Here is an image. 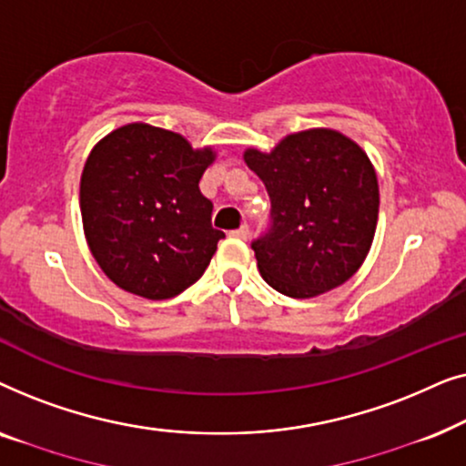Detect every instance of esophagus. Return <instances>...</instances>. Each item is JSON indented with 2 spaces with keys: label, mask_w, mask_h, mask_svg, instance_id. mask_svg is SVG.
<instances>
[{
  "label": "esophagus",
  "mask_w": 466,
  "mask_h": 466,
  "mask_svg": "<svg viewBox=\"0 0 466 466\" xmlns=\"http://www.w3.org/2000/svg\"><path fill=\"white\" fill-rule=\"evenodd\" d=\"M231 235H233V238H238V239H248V238H250V227L241 225L239 228H235V231H231Z\"/></svg>",
  "instance_id": "esophagus-1"
}]
</instances>
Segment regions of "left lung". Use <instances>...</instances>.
Listing matches in <instances>:
<instances>
[{"label": "left lung", "instance_id": "8db88e82", "mask_svg": "<svg viewBox=\"0 0 466 466\" xmlns=\"http://www.w3.org/2000/svg\"><path fill=\"white\" fill-rule=\"evenodd\" d=\"M244 161L271 199V227L252 241L260 276L292 299L348 282L371 248L380 212L378 176L365 150L333 129L286 136Z\"/></svg>", "mask_w": 466, "mask_h": 466}]
</instances>
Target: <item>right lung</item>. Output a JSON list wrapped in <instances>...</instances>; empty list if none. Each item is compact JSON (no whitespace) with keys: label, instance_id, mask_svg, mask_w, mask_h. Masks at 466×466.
I'll return each mask as SVG.
<instances>
[{"label":"right lung","instance_id":"obj_1","mask_svg":"<svg viewBox=\"0 0 466 466\" xmlns=\"http://www.w3.org/2000/svg\"><path fill=\"white\" fill-rule=\"evenodd\" d=\"M216 158L180 133L131 123L107 133L80 177L86 244L118 289L163 301L203 276L225 233L199 180Z\"/></svg>","mask_w":466,"mask_h":466}]
</instances>
